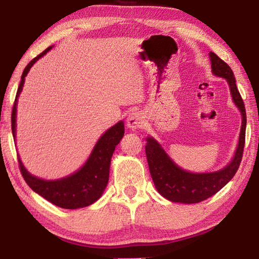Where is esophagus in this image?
<instances>
[{"mask_svg": "<svg viewBox=\"0 0 259 259\" xmlns=\"http://www.w3.org/2000/svg\"><path fill=\"white\" fill-rule=\"evenodd\" d=\"M144 122H145L144 114L138 111L130 113L128 119H126V125H128V128L131 130H137V129L142 128Z\"/></svg>", "mask_w": 259, "mask_h": 259, "instance_id": "esophagus-1", "label": "esophagus"}]
</instances>
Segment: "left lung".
I'll return each instance as SVG.
<instances>
[{
    "instance_id": "left-lung-1",
    "label": "left lung",
    "mask_w": 259,
    "mask_h": 259,
    "mask_svg": "<svg viewBox=\"0 0 259 259\" xmlns=\"http://www.w3.org/2000/svg\"><path fill=\"white\" fill-rule=\"evenodd\" d=\"M209 57L211 61L212 73L227 80L233 101L240 110L243 121H241L239 142L233 160L228 166L213 172L192 174L178 167L162 149V147L151 137H148L146 155L153 184L159 194L174 202L197 203L211 197L232 180L237 172L243 158L247 121L244 101L236 85L233 70L229 65L213 52L209 53Z\"/></svg>"
}]
</instances>
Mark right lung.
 Listing matches in <instances>:
<instances>
[{"label": "right lung", "mask_w": 259, "mask_h": 259, "mask_svg": "<svg viewBox=\"0 0 259 259\" xmlns=\"http://www.w3.org/2000/svg\"><path fill=\"white\" fill-rule=\"evenodd\" d=\"M52 47L46 49L41 54H38L32 61L26 65L21 76V82L18 92H16L15 101L12 109V134L15 138V121H16V104L18 98L24 84V78L29 72L31 67L38 59L45 56ZM124 135V124L122 121H119L117 124L111 126L106 131L101 138L98 140L91 155L87 162L78 171L68 177L58 180H45L32 176L22 163L20 157L19 166L21 174L23 176L25 183L36 194L46 198L48 201L53 205L65 209H76L91 205L96 202L103 194L108 185L110 162L111 157L120 140Z\"/></svg>", "instance_id": "obj_1"}]
</instances>
